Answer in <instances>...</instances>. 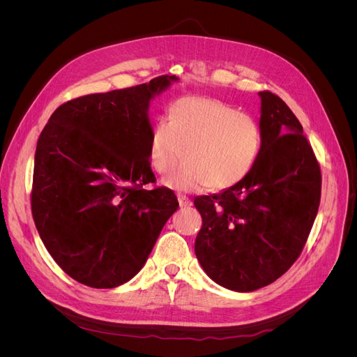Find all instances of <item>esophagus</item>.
Wrapping results in <instances>:
<instances>
[{
    "instance_id": "esophagus-1",
    "label": "esophagus",
    "mask_w": 357,
    "mask_h": 357,
    "mask_svg": "<svg viewBox=\"0 0 357 357\" xmlns=\"http://www.w3.org/2000/svg\"><path fill=\"white\" fill-rule=\"evenodd\" d=\"M178 204H180V207H190L192 199L186 195H178Z\"/></svg>"
}]
</instances>
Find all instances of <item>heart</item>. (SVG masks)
<instances>
[{
  "label": "heart",
  "instance_id": "obj_1",
  "mask_svg": "<svg viewBox=\"0 0 357 357\" xmlns=\"http://www.w3.org/2000/svg\"><path fill=\"white\" fill-rule=\"evenodd\" d=\"M262 129L250 114L210 96H183L159 119L149 135V162L160 176L186 160L164 180L178 192L208 186L229 189L241 183L262 150Z\"/></svg>",
  "mask_w": 357,
  "mask_h": 357
}]
</instances>
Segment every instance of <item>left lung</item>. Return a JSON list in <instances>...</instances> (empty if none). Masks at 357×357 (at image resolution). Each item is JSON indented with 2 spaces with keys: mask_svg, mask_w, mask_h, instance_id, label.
<instances>
[{
  "mask_svg": "<svg viewBox=\"0 0 357 357\" xmlns=\"http://www.w3.org/2000/svg\"><path fill=\"white\" fill-rule=\"evenodd\" d=\"M261 96L262 150L241 183L197 197L202 226L195 253L218 284L253 291L295 264L317 215L321 174L302 125L269 91Z\"/></svg>",
  "mask_w": 357,
  "mask_h": 357,
  "instance_id": "8db88e82",
  "label": "left lung"
}]
</instances>
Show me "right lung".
I'll return each instance as SVG.
<instances>
[{
  "instance_id": "obj_1",
  "label": "right lung",
  "mask_w": 357,
  "mask_h": 357,
  "mask_svg": "<svg viewBox=\"0 0 357 357\" xmlns=\"http://www.w3.org/2000/svg\"><path fill=\"white\" fill-rule=\"evenodd\" d=\"M176 75L63 102L43 129L34 160L31 210L50 256L75 282L95 289L131 280L147 257L177 197L149 162V102Z\"/></svg>"
}]
</instances>
